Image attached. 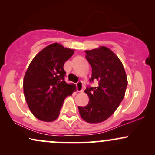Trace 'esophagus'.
<instances>
[{
  "instance_id": "1",
  "label": "esophagus",
  "mask_w": 155,
  "mask_h": 155,
  "mask_svg": "<svg viewBox=\"0 0 155 155\" xmlns=\"http://www.w3.org/2000/svg\"><path fill=\"white\" fill-rule=\"evenodd\" d=\"M76 89H77L78 92H81L83 89V84L81 81H79L76 83Z\"/></svg>"
}]
</instances>
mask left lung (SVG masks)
Returning a JSON list of instances; mask_svg holds the SVG:
<instances>
[{"instance_id": "1", "label": "left lung", "mask_w": 155, "mask_h": 155, "mask_svg": "<svg viewBox=\"0 0 155 155\" xmlns=\"http://www.w3.org/2000/svg\"><path fill=\"white\" fill-rule=\"evenodd\" d=\"M85 53L92 66L90 81L97 80L99 84L85 89L89 103L78 108L84 120L98 124L110 118L120 105L127 87V76L120 60L110 48L100 46Z\"/></svg>"}]
</instances>
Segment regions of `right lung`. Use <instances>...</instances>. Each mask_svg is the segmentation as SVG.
<instances>
[{"instance_id": "right-lung-1", "label": "right lung", "mask_w": 155, "mask_h": 155, "mask_svg": "<svg viewBox=\"0 0 155 155\" xmlns=\"http://www.w3.org/2000/svg\"><path fill=\"white\" fill-rule=\"evenodd\" d=\"M74 50L62 45L50 44L37 54L24 77L26 101L35 117L52 122L59 116L63 101L75 91L74 84L64 81L63 65Z\"/></svg>"}]
</instances>
